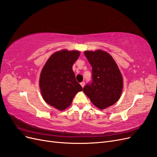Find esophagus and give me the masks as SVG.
Returning a JSON list of instances; mask_svg holds the SVG:
<instances>
[{"mask_svg":"<svg viewBox=\"0 0 157 157\" xmlns=\"http://www.w3.org/2000/svg\"><path fill=\"white\" fill-rule=\"evenodd\" d=\"M80 85H81V86L83 88V87L84 86V85H85V82H84V81H82V82H80Z\"/></svg>","mask_w":157,"mask_h":157,"instance_id":"obj_1","label":"esophagus"}]
</instances>
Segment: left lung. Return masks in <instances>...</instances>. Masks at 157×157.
<instances>
[{
  "instance_id": "8db88e82",
  "label": "left lung",
  "mask_w": 157,
  "mask_h": 157,
  "mask_svg": "<svg viewBox=\"0 0 157 157\" xmlns=\"http://www.w3.org/2000/svg\"><path fill=\"white\" fill-rule=\"evenodd\" d=\"M92 65V81L83 88V92L92 103L103 109L119 99L123 88L122 75L118 66L106 52L98 50L84 52Z\"/></svg>"
}]
</instances>
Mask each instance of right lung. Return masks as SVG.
<instances>
[{"mask_svg": "<svg viewBox=\"0 0 157 157\" xmlns=\"http://www.w3.org/2000/svg\"><path fill=\"white\" fill-rule=\"evenodd\" d=\"M80 56L78 51L66 50L52 54L42 69L39 85L44 101L59 110L68 107L82 88L76 80L73 65Z\"/></svg>", "mask_w": 157, "mask_h": 157, "instance_id": "add662e5", "label": "right lung"}]
</instances>
